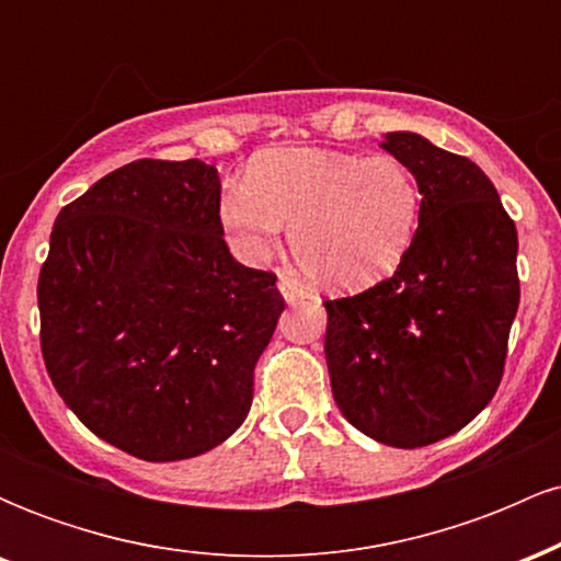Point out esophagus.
<instances>
[{
	"mask_svg": "<svg viewBox=\"0 0 561 561\" xmlns=\"http://www.w3.org/2000/svg\"><path fill=\"white\" fill-rule=\"evenodd\" d=\"M276 287H279L282 298H285L287 306H300L302 300H306V289H302L298 282L287 279V276H279V282H276Z\"/></svg>",
	"mask_w": 561,
	"mask_h": 561,
	"instance_id": "34e87169",
	"label": "esophagus"
}]
</instances>
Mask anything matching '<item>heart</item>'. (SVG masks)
Listing matches in <instances>:
<instances>
[{"label":"heart","instance_id":"obj_1","mask_svg":"<svg viewBox=\"0 0 561 561\" xmlns=\"http://www.w3.org/2000/svg\"><path fill=\"white\" fill-rule=\"evenodd\" d=\"M420 216V182L401 158L313 147L261 152L248 184H227L218 199L240 259L266 261L289 227L302 272L334 293H362L396 274Z\"/></svg>","mask_w":561,"mask_h":561}]
</instances>
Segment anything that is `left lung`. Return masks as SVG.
Returning a JSON list of instances; mask_svg holds the SVG:
<instances>
[{"mask_svg": "<svg viewBox=\"0 0 561 561\" xmlns=\"http://www.w3.org/2000/svg\"><path fill=\"white\" fill-rule=\"evenodd\" d=\"M379 147L420 182V229L396 274L324 302V356L334 403L358 433L420 448L459 433L495 396L519 306L517 229L469 158L414 131Z\"/></svg>", "mask_w": 561, "mask_h": 561, "instance_id": "1", "label": "left lung"}]
</instances>
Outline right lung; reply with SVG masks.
Returning <instances> with one entry per match:
<instances>
[{"instance_id":"obj_1","label":"right lung","mask_w":561,"mask_h":561,"mask_svg":"<svg viewBox=\"0 0 561 561\" xmlns=\"http://www.w3.org/2000/svg\"><path fill=\"white\" fill-rule=\"evenodd\" d=\"M203 160H134L57 216L38 274L42 353L89 430L145 461L216 448L253 403L285 311L276 276L231 259Z\"/></svg>"}]
</instances>
